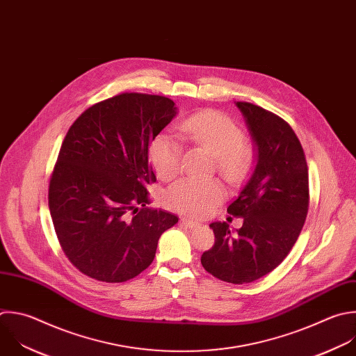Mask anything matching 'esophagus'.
I'll return each mask as SVG.
<instances>
[{
	"instance_id": "esophagus-1",
	"label": "esophagus",
	"mask_w": 356,
	"mask_h": 356,
	"mask_svg": "<svg viewBox=\"0 0 356 356\" xmlns=\"http://www.w3.org/2000/svg\"><path fill=\"white\" fill-rule=\"evenodd\" d=\"M180 223H181L183 226L188 227V229H195V227H198V226H200V223H198V222H194V220H190V219H186V218L180 219Z\"/></svg>"
}]
</instances>
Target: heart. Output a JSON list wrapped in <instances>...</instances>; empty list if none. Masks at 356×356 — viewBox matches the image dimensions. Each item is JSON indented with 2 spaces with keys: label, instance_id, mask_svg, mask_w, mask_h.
Masks as SVG:
<instances>
[{
  "label": "heart",
  "instance_id": "heart-1",
  "mask_svg": "<svg viewBox=\"0 0 356 356\" xmlns=\"http://www.w3.org/2000/svg\"><path fill=\"white\" fill-rule=\"evenodd\" d=\"M180 134L202 145L213 155L215 169L229 181L241 180L250 165V151L243 144L242 129L230 118L215 111H200L177 124ZM181 144L170 134H159L151 145V162L163 180L180 170ZM223 188L216 180L184 177L173 183L163 195L168 208L188 215L204 216L223 200Z\"/></svg>",
  "mask_w": 356,
  "mask_h": 356
}]
</instances>
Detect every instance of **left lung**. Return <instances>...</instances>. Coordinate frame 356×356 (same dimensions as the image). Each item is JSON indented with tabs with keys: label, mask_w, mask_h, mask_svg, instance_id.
<instances>
[{
	"label": "left lung",
	"mask_w": 356,
	"mask_h": 356,
	"mask_svg": "<svg viewBox=\"0 0 356 356\" xmlns=\"http://www.w3.org/2000/svg\"><path fill=\"white\" fill-rule=\"evenodd\" d=\"M243 113L256 147V165L227 212L243 218L233 236L226 222H212L215 243L201 264L230 284L253 282L288 256L309 209V172L303 148L291 126L277 114L248 102Z\"/></svg>",
	"instance_id": "1"
}]
</instances>
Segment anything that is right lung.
I'll return each instance as SVG.
<instances>
[{
  "instance_id": "add662e5",
  "label": "right lung",
  "mask_w": 356,
  "mask_h": 356,
  "mask_svg": "<svg viewBox=\"0 0 356 356\" xmlns=\"http://www.w3.org/2000/svg\"><path fill=\"white\" fill-rule=\"evenodd\" d=\"M176 115L159 95L122 93L86 108L70 127L49 184V208L68 260L102 282H126L154 261L179 218L148 208L156 181L149 147Z\"/></svg>"
}]
</instances>
